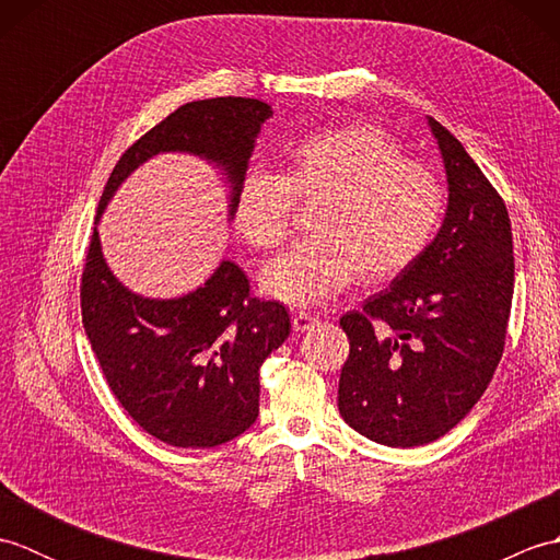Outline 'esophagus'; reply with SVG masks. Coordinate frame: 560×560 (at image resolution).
I'll use <instances>...</instances> for the list:
<instances>
[{"label": "esophagus", "instance_id": "obj_1", "mask_svg": "<svg viewBox=\"0 0 560 560\" xmlns=\"http://www.w3.org/2000/svg\"><path fill=\"white\" fill-rule=\"evenodd\" d=\"M317 323H319V319L313 313H295L293 315V329L295 331H307V329H313Z\"/></svg>", "mask_w": 560, "mask_h": 560}]
</instances>
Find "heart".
I'll return each instance as SVG.
<instances>
[{"instance_id": "1", "label": "heart", "mask_w": 560, "mask_h": 560, "mask_svg": "<svg viewBox=\"0 0 560 560\" xmlns=\"http://www.w3.org/2000/svg\"><path fill=\"white\" fill-rule=\"evenodd\" d=\"M311 229L259 277L269 299L323 305L359 277L385 281L419 259L443 221L440 177L385 129L368 122L327 127L283 151L279 175L247 171L235 192V231L257 253L277 249L295 201H317Z\"/></svg>"}]
</instances>
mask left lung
I'll return each instance as SVG.
<instances>
[{"label": "left lung", "instance_id": "obj_1", "mask_svg": "<svg viewBox=\"0 0 560 560\" xmlns=\"http://www.w3.org/2000/svg\"><path fill=\"white\" fill-rule=\"evenodd\" d=\"M428 122L450 187L443 229L389 289L339 319L349 337L339 413L387 447L433 443L474 409L501 363L513 305L505 201L459 141Z\"/></svg>", "mask_w": 560, "mask_h": 560}]
</instances>
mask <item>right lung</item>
I'll return each mask as SVG.
<instances>
[{
	"mask_svg": "<svg viewBox=\"0 0 560 560\" xmlns=\"http://www.w3.org/2000/svg\"><path fill=\"white\" fill-rule=\"evenodd\" d=\"M271 115L267 103L237 96L180 105L115 163L98 213L117 185L159 151H189L223 165L235 205L255 137ZM79 291L81 323L105 383L149 435L205 450L255 423L259 368L291 335V319L281 303L249 293L241 267L221 261L205 287L185 299H139L105 267L93 229Z\"/></svg>",
	"mask_w": 560,
	"mask_h": 560,
	"instance_id": "add662e5",
	"label": "right lung"
}]
</instances>
